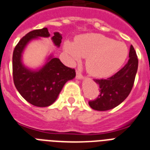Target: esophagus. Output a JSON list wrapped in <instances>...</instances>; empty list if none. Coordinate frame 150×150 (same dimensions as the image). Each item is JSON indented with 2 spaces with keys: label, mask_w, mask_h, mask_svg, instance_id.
<instances>
[{
  "label": "esophagus",
  "mask_w": 150,
  "mask_h": 150,
  "mask_svg": "<svg viewBox=\"0 0 150 150\" xmlns=\"http://www.w3.org/2000/svg\"><path fill=\"white\" fill-rule=\"evenodd\" d=\"M76 78L77 79V80H82L83 77V76H82V74L77 71V72H76Z\"/></svg>",
  "instance_id": "esophagus-1"
}]
</instances>
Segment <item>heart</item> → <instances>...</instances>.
I'll return each mask as SVG.
<instances>
[{"label": "heart", "mask_w": 150, "mask_h": 150, "mask_svg": "<svg viewBox=\"0 0 150 150\" xmlns=\"http://www.w3.org/2000/svg\"><path fill=\"white\" fill-rule=\"evenodd\" d=\"M63 47L71 63L86 57L87 70L96 77L112 75L122 67L128 54L125 44L100 33L80 35L74 43L65 41Z\"/></svg>", "instance_id": "heart-1"}]
</instances>
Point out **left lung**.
Returning <instances> with one entry per match:
<instances>
[{
    "instance_id": "obj_1",
    "label": "left lung",
    "mask_w": 150,
    "mask_h": 150,
    "mask_svg": "<svg viewBox=\"0 0 150 150\" xmlns=\"http://www.w3.org/2000/svg\"><path fill=\"white\" fill-rule=\"evenodd\" d=\"M138 64L136 52L131 45L128 62L122 69L106 80H95V82L99 86L100 95L96 100L88 103L90 107L98 111H105L123 103L132 91Z\"/></svg>"
}]
</instances>
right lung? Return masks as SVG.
<instances>
[{"label": "right lung", "mask_w": 150, "mask_h": 150, "mask_svg": "<svg viewBox=\"0 0 150 150\" xmlns=\"http://www.w3.org/2000/svg\"><path fill=\"white\" fill-rule=\"evenodd\" d=\"M47 28L35 30L23 37L15 47L12 56L14 83L21 96L32 105L47 107L56 101L63 86L76 76L74 69L62 64L53 54L46 58L42 67L33 69L23 62V54L27 45L40 38H49ZM62 34L54 32L52 40L57 47H60Z\"/></svg>", "instance_id": "right-lung-1"}]
</instances>
